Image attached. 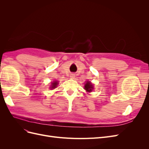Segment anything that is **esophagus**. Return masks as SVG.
Wrapping results in <instances>:
<instances>
[{"label": "esophagus", "instance_id": "obj_1", "mask_svg": "<svg viewBox=\"0 0 149 149\" xmlns=\"http://www.w3.org/2000/svg\"><path fill=\"white\" fill-rule=\"evenodd\" d=\"M75 78V75L74 74H71V75H70V78H71V79H74Z\"/></svg>", "mask_w": 149, "mask_h": 149}]
</instances>
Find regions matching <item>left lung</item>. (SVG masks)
Instances as JSON below:
<instances>
[{
  "label": "left lung",
  "instance_id": "1",
  "mask_svg": "<svg viewBox=\"0 0 149 149\" xmlns=\"http://www.w3.org/2000/svg\"><path fill=\"white\" fill-rule=\"evenodd\" d=\"M94 89L93 88V85L92 83L90 81H86V83L84 84V89L87 92H91L93 91V89Z\"/></svg>",
  "mask_w": 149,
  "mask_h": 149
}]
</instances>
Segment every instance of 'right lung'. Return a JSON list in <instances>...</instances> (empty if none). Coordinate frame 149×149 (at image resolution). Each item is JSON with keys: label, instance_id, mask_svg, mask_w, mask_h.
<instances>
[{"label": "right lung", "instance_id": "1", "mask_svg": "<svg viewBox=\"0 0 149 149\" xmlns=\"http://www.w3.org/2000/svg\"><path fill=\"white\" fill-rule=\"evenodd\" d=\"M58 84V81H53V83H52V86H51V87H50V89H53L54 88H56L57 87Z\"/></svg>", "mask_w": 149, "mask_h": 149}]
</instances>
